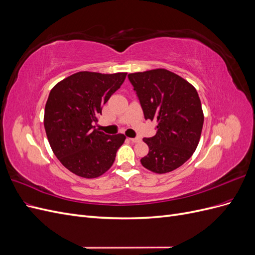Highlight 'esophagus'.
<instances>
[{
  "instance_id": "34e87169",
  "label": "esophagus",
  "mask_w": 255,
  "mask_h": 255,
  "mask_svg": "<svg viewBox=\"0 0 255 255\" xmlns=\"http://www.w3.org/2000/svg\"><path fill=\"white\" fill-rule=\"evenodd\" d=\"M129 140L132 142H139L140 138L139 137H135V138H129Z\"/></svg>"
}]
</instances>
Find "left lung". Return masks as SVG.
I'll return each instance as SVG.
<instances>
[{"mask_svg":"<svg viewBox=\"0 0 255 255\" xmlns=\"http://www.w3.org/2000/svg\"><path fill=\"white\" fill-rule=\"evenodd\" d=\"M128 81L144 119L156 120V134L143 138L149 153L141 165L155 173L170 172L197 149L203 128L201 101L194 86L165 69L130 73Z\"/></svg>","mask_w":255,"mask_h":255,"instance_id":"8db88e82","label":"left lung"}]
</instances>
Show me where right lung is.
I'll list each match as a JSON object with an SVG mask.
<instances>
[{"instance_id": "add662e5", "label": "right lung", "mask_w": 255, "mask_h": 255, "mask_svg": "<svg viewBox=\"0 0 255 255\" xmlns=\"http://www.w3.org/2000/svg\"><path fill=\"white\" fill-rule=\"evenodd\" d=\"M126 76L83 71L68 76L51 90L44 110L45 133L55 156L74 174L94 179L114 164L126 136L106 135L94 123Z\"/></svg>"}]
</instances>
